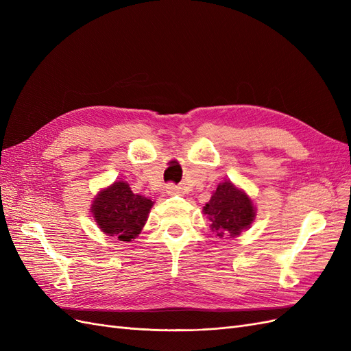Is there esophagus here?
I'll return each mask as SVG.
<instances>
[{"instance_id": "1", "label": "esophagus", "mask_w": 351, "mask_h": 351, "mask_svg": "<svg viewBox=\"0 0 351 351\" xmlns=\"http://www.w3.org/2000/svg\"><path fill=\"white\" fill-rule=\"evenodd\" d=\"M165 193L167 195H178V193H182V187H178L174 183H168L165 186Z\"/></svg>"}]
</instances>
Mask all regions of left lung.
<instances>
[{
    "mask_svg": "<svg viewBox=\"0 0 351 351\" xmlns=\"http://www.w3.org/2000/svg\"><path fill=\"white\" fill-rule=\"evenodd\" d=\"M204 212L212 222V231L219 237L224 234L239 236L241 230L249 228L254 219L252 200L230 182L217 187L215 193L204 206Z\"/></svg>",
    "mask_w": 351,
    "mask_h": 351,
    "instance_id": "left-lung-1",
    "label": "left lung"
}]
</instances>
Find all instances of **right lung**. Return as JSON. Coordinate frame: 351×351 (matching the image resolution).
<instances>
[{
    "label": "right lung",
    "mask_w": 351,
    "mask_h": 351,
    "mask_svg": "<svg viewBox=\"0 0 351 351\" xmlns=\"http://www.w3.org/2000/svg\"><path fill=\"white\" fill-rule=\"evenodd\" d=\"M152 205L151 199L134 195L127 183L115 182L99 192L92 214L104 232L130 241L141 234Z\"/></svg>",
    "instance_id": "obj_1"
}]
</instances>
